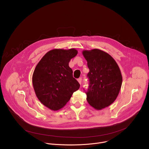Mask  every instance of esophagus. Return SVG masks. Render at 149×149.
<instances>
[{
	"instance_id": "obj_1",
	"label": "esophagus",
	"mask_w": 149,
	"mask_h": 149,
	"mask_svg": "<svg viewBox=\"0 0 149 149\" xmlns=\"http://www.w3.org/2000/svg\"><path fill=\"white\" fill-rule=\"evenodd\" d=\"M81 81H82V78H79L78 79V83H79L80 85H81Z\"/></svg>"
}]
</instances>
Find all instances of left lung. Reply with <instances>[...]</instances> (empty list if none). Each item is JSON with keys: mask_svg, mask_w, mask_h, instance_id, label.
Here are the masks:
<instances>
[{"mask_svg": "<svg viewBox=\"0 0 149 149\" xmlns=\"http://www.w3.org/2000/svg\"><path fill=\"white\" fill-rule=\"evenodd\" d=\"M82 53L90 70L87 100L94 109L102 110L112 104L119 93L123 83L120 68L109 54L102 50H84Z\"/></svg>", "mask_w": 149, "mask_h": 149, "instance_id": "obj_1", "label": "left lung"}]
</instances>
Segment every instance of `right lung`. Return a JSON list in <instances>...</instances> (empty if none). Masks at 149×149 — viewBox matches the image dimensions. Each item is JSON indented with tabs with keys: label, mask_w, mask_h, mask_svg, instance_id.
<instances>
[{
	"label": "right lung",
	"mask_w": 149,
	"mask_h": 149,
	"mask_svg": "<svg viewBox=\"0 0 149 149\" xmlns=\"http://www.w3.org/2000/svg\"><path fill=\"white\" fill-rule=\"evenodd\" d=\"M77 53L74 48L52 49L45 54L35 68L32 83L36 95L52 111L63 108L73 93L79 88L69 66L70 61Z\"/></svg>",
	"instance_id": "1"
}]
</instances>
